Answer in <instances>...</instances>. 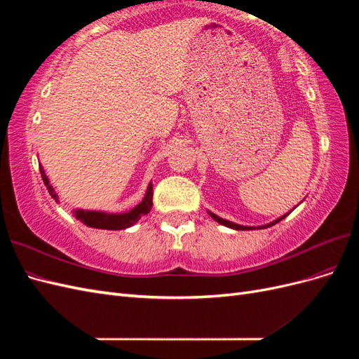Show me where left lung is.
<instances>
[{"mask_svg": "<svg viewBox=\"0 0 359 359\" xmlns=\"http://www.w3.org/2000/svg\"><path fill=\"white\" fill-rule=\"evenodd\" d=\"M210 215L212 217V219L215 220V222H219V223H222V224H224V226H227V227H232V229H236V231H248V229H255V227H247V226H240V224H235V223H232V222H227V220H223L222 217H219V215H215V214H212V212H210ZM287 215V214H286ZM286 215H283V217H280V219H277L276 222H273V223H269V224H265V226H260L259 229H265V227H269V226H273V224H276V223H278V222H281L285 219Z\"/></svg>", "mask_w": 359, "mask_h": 359, "instance_id": "1", "label": "left lung"}]
</instances>
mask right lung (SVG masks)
Listing matches in <instances>:
<instances>
[{
  "instance_id": "add662e5",
  "label": "right lung",
  "mask_w": 359,
  "mask_h": 359,
  "mask_svg": "<svg viewBox=\"0 0 359 359\" xmlns=\"http://www.w3.org/2000/svg\"><path fill=\"white\" fill-rule=\"evenodd\" d=\"M40 173L43 182L49 191L50 196L58 201V196L55 190L52 189V186L49 184L48 177L45 175V170L43 168H40ZM153 208V184H149L147 194L144 201L140 202L137 206H135L133 210H130L128 212L124 214H106V212H100V211H83V210H78L74 211L76 219H79L81 222H83L86 226L90 227H95V229H107V231H121L126 229V227L133 226L136 222H139V219L142 215L148 214Z\"/></svg>"
}]
</instances>
